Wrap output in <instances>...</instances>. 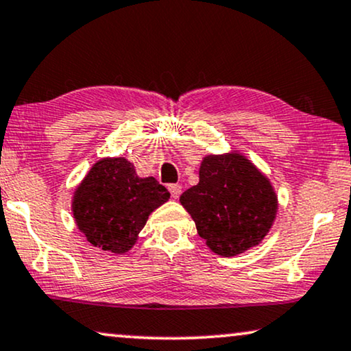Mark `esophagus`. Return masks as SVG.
I'll return each mask as SVG.
<instances>
[{
	"label": "esophagus",
	"mask_w": 351,
	"mask_h": 351,
	"mask_svg": "<svg viewBox=\"0 0 351 351\" xmlns=\"http://www.w3.org/2000/svg\"><path fill=\"white\" fill-rule=\"evenodd\" d=\"M168 191H170L173 199H178L181 195V186L180 184H170V186H168Z\"/></svg>",
	"instance_id": "esophagus-1"
}]
</instances>
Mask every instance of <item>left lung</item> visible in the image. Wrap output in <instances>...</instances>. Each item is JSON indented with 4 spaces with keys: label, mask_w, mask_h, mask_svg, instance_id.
<instances>
[{
    "label": "left lung",
    "mask_w": 351,
    "mask_h": 351,
    "mask_svg": "<svg viewBox=\"0 0 351 351\" xmlns=\"http://www.w3.org/2000/svg\"><path fill=\"white\" fill-rule=\"evenodd\" d=\"M180 202L205 244L221 256L258 245L278 213L271 181L239 152L204 157L199 183L184 191Z\"/></svg>",
    "instance_id": "obj_1"
}]
</instances>
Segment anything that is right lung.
<instances>
[{
	"mask_svg": "<svg viewBox=\"0 0 351 351\" xmlns=\"http://www.w3.org/2000/svg\"><path fill=\"white\" fill-rule=\"evenodd\" d=\"M170 199L154 176L139 178L123 157L97 160L75 189L72 213L86 241L112 254L136 244L149 215Z\"/></svg>",
	"mask_w": 351,
	"mask_h": 351,
	"instance_id": "1",
	"label": "right lung"
}]
</instances>
